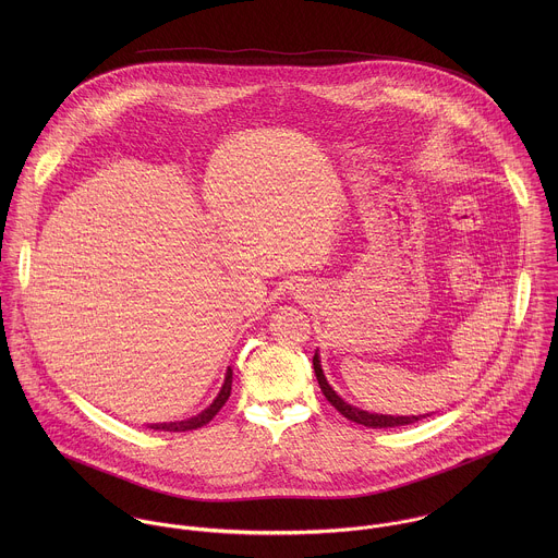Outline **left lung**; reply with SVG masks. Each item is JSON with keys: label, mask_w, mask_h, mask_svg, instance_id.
<instances>
[{"label": "left lung", "mask_w": 558, "mask_h": 558, "mask_svg": "<svg viewBox=\"0 0 558 558\" xmlns=\"http://www.w3.org/2000/svg\"><path fill=\"white\" fill-rule=\"evenodd\" d=\"M314 372H316V378H318L319 389L324 393V398L330 401V405H335L345 418L354 421V423H361L365 427H398V425H410V423H416L429 414H418V416H391V414H376V412H365V410H359L350 403H345L343 399L339 398L332 387L326 383L324 378V372H322V365H319L318 352L314 354Z\"/></svg>", "instance_id": "8db88e82"}]
</instances>
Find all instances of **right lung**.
<instances>
[{
	"label": "right lung",
	"instance_id": "1",
	"mask_svg": "<svg viewBox=\"0 0 558 558\" xmlns=\"http://www.w3.org/2000/svg\"><path fill=\"white\" fill-rule=\"evenodd\" d=\"M230 393H232V369H228V374H226V383H223V387H221V391H219V396L217 399L204 410V412H199L197 416H191V418H186V421H175V423H153L150 427L153 429H162V432H189V429H197V427H202V425H206L208 421H213L215 418V414L226 405V401L230 398Z\"/></svg>",
	"mask_w": 558,
	"mask_h": 558
}]
</instances>
